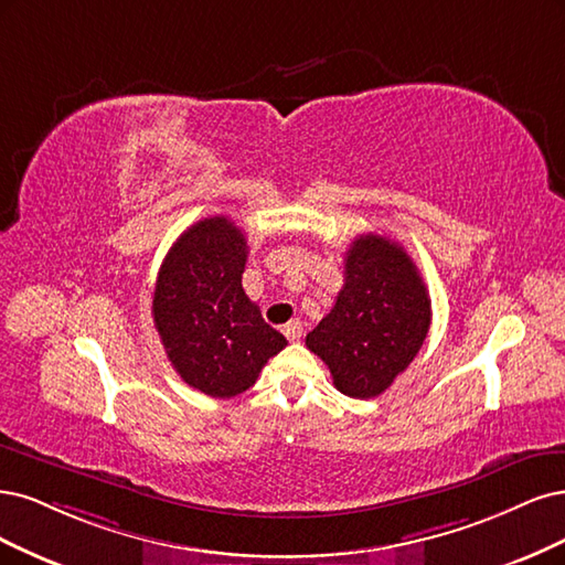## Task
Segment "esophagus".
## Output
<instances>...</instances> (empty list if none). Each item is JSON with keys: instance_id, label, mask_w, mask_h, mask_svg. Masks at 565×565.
I'll list each match as a JSON object with an SVG mask.
<instances>
[{"instance_id": "1", "label": "esophagus", "mask_w": 565, "mask_h": 565, "mask_svg": "<svg viewBox=\"0 0 565 565\" xmlns=\"http://www.w3.org/2000/svg\"><path fill=\"white\" fill-rule=\"evenodd\" d=\"M281 331H284V335H286L290 342H296V340H300V335H302V326H300V321H288Z\"/></svg>"}]
</instances>
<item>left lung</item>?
Masks as SVG:
<instances>
[{
  "instance_id": "8db88e82",
  "label": "left lung",
  "mask_w": 565,
  "mask_h": 565,
  "mask_svg": "<svg viewBox=\"0 0 565 565\" xmlns=\"http://www.w3.org/2000/svg\"><path fill=\"white\" fill-rule=\"evenodd\" d=\"M431 323L427 286L404 246L361 234L344 256V286L305 344L352 398L385 392L420 352Z\"/></svg>"
}]
</instances>
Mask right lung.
<instances>
[{
  "label": "right lung",
  "instance_id": "1",
  "mask_svg": "<svg viewBox=\"0 0 565 565\" xmlns=\"http://www.w3.org/2000/svg\"><path fill=\"white\" fill-rule=\"evenodd\" d=\"M246 236L225 215L194 223L161 263L152 317L163 350L190 387L230 398L256 385L286 338L244 294Z\"/></svg>",
  "mask_w": 565,
  "mask_h": 565
}]
</instances>
